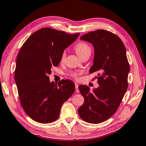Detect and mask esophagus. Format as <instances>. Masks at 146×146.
Here are the masks:
<instances>
[{
  "label": "esophagus",
  "mask_w": 146,
  "mask_h": 146,
  "mask_svg": "<svg viewBox=\"0 0 146 146\" xmlns=\"http://www.w3.org/2000/svg\"><path fill=\"white\" fill-rule=\"evenodd\" d=\"M75 86H76V91L77 92H79V90H78V84L76 83H75Z\"/></svg>",
  "instance_id": "1"
}]
</instances>
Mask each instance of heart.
<instances>
[{
    "mask_svg": "<svg viewBox=\"0 0 146 146\" xmlns=\"http://www.w3.org/2000/svg\"><path fill=\"white\" fill-rule=\"evenodd\" d=\"M74 48L76 50L77 54L78 55V56L82 58L83 56L91 55V46L88 44V43L85 42H79L77 44H76L74 46ZM66 57V53L65 51H63L61 53L60 56V61L61 63H63ZM70 76L72 78H74L76 80H78L79 79V73L77 72H73L70 74Z\"/></svg>",
    "mask_w": 146,
    "mask_h": 146,
    "instance_id": "obj_1",
    "label": "heart"
}]
</instances>
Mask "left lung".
Returning a JSON list of instances; mask_svg holds the SVG:
<instances>
[{
	"label": "left lung",
	"mask_w": 146,
	"mask_h": 146,
	"mask_svg": "<svg viewBox=\"0 0 146 146\" xmlns=\"http://www.w3.org/2000/svg\"><path fill=\"white\" fill-rule=\"evenodd\" d=\"M80 39L94 46V63L90 73L98 72L95 78L100 86L92 92L86 85L78 86L85 102L78 112L83 121L99 123L116 113L127 90L130 66L126 49L116 35L105 30L89 32Z\"/></svg>",
	"instance_id": "obj_1"
}]
</instances>
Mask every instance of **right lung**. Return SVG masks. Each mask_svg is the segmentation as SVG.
Returning a JSON list of instances; mask_svg holds the SVG:
<instances>
[{"instance_id": "obj_1", "label": "right lung", "mask_w": 146, "mask_h": 146, "mask_svg": "<svg viewBox=\"0 0 146 146\" xmlns=\"http://www.w3.org/2000/svg\"><path fill=\"white\" fill-rule=\"evenodd\" d=\"M79 35L45 27L31 35L21 47L15 79L22 107L33 121L42 123L56 121L61 106L76 90L69 80L50 83L48 75L52 67L58 66L61 53Z\"/></svg>"}]
</instances>
